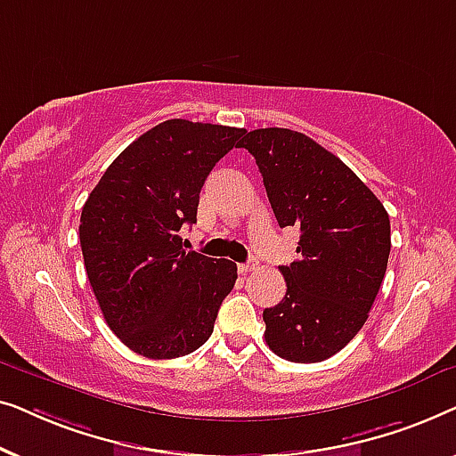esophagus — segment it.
I'll list each match as a JSON object with an SVG mask.
<instances>
[{
  "instance_id": "34e87169",
  "label": "esophagus",
  "mask_w": 456,
  "mask_h": 456,
  "mask_svg": "<svg viewBox=\"0 0 456 456\" xmlns=\"http://www.w3.org/2000/svg\"><path fill=\"white\" fill-rule=\"evenodd\" d=\"M255 267H257L255 261H248V264H239V273H248V272H253Z\"/></svg>"
}]
</instances>
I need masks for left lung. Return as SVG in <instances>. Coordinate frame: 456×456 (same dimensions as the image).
<instances>
[{
    "label": "left lung",
    "instance_id": "obj_1",
    "mask_svg": "<svg viewBox=\"0 0 456 456\" xmlns=\"http://www.w3.org/2000/svg\"><path fill=\"white\" fill-rule=\"evenodd\" d=\"M257 161L280 228L301 232L290 265H280L286 295L264 311L265 342L278 357L320 363L342 351L382 286L390 217L342 159L307 134L257 128L240 141Z\"/></svg>",
    "mask_w": 456,
    "mask_h": 456
}]
</instances>
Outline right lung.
<instances>
[{"label": "right lung", "instance_id": "obj_1", "mask_svg": "<svg viewBox=\"0 0 456 456\" xmlns=\"http://www.w3.org/2000/svg\"><path fill=\"white\" fill-rule=\"evenodd\" d=\"M245 128L174 118L124 149L80 214L86 276L111 332L147 359L184 357L214 332L236 264L184 251L199 192Z\"/></svg>", "mask_w": 456, "mask_h": 456}]
</instances>
